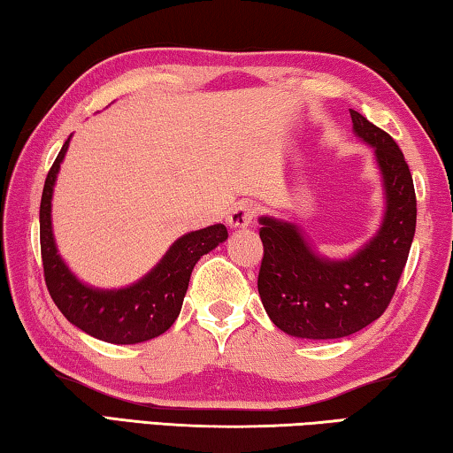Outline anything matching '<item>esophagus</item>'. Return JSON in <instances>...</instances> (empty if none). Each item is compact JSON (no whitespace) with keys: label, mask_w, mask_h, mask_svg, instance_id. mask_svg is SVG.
I'll list each match as a JSON object with an SVG mask.
<instances>
[{"label":"esophagus","mask_w":453,"mask_h":453,"mask_svg":"<svg viewBox=\"0 0 453 453\" xmlns=\"http://www.w3.org/2000/svg\"><path fill=\"white\" fill-rule=\"evenodd\" d=\"M256 218V208L248 202H240L237 205H234V210L229 211L227 216V224L232 227H248L251 221Z\"/></svg>","instance_id":"34e87169"}]
</instances>
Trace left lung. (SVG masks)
Listing matches in <instances>:
<instances>
[{"label":"left lung","instance_id":"left-lung-1","mask_svg":"<svg viewBox=\"0 0 453 453\" xmlns=\"http://www.w3.org/2000/svg\"><path fill=\"white\" fill-rule=\"evenodd\" d=\"M354 132L370 143L386 189V213L370 242L348 259L319 257L289 221L259 218L264 243L257 291L281 332L335 340L378 319L392 302L416 234V191L402 150L362 113L349 110Z\"/></svg>","mask_w":453,"mask_h":453}]
</instances>
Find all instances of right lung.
<instances>
[{
	"label": "right lung",
	"mask_w": 453,
	"mask_h": 453,
	"mask_svg": "<svg viewBox=\"0 0 453 453\" xmlns=\"http://www.w3.org/2000/svg\"><path fill=\"white\" fill-rule=\"evenodd\" d=\"M70 137L45 178L40 205V243L45 286L70 324L107 343H142L162 335L178 319L197 259L227 240L224 224L181 235L153 270L121 289L81 283L59 257L51 232V194Z\"/></svg>",
	"instance_id": "right-lung-1"
}]
</instances>
